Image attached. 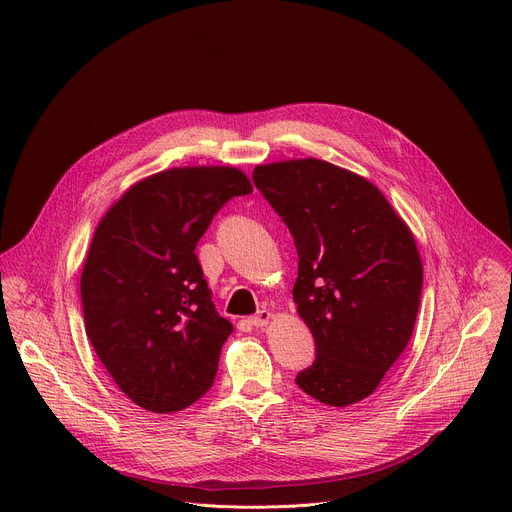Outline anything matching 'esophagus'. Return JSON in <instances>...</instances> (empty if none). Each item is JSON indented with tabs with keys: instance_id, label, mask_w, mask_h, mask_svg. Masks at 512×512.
I'll list each match as a JSON object with an SVG mask.
<instances>
[{
	"instance_id": "34e87169",
	"label": "esophagus",
	"mask_w": 512,
	"mask_h": 512,
	"mask_svg": "<svg viewBox=\"0 0 512 512\" xmlns=\"http://www.w3.org/2000/svg\"><path fill=\"white\" fill-rule=\"evenodd\" d=\"M271 312L269 310H259L255 316H251V324L253 326H257V328H261V326H265L269 320H271Z\"/></svg>"
}]
</instances>
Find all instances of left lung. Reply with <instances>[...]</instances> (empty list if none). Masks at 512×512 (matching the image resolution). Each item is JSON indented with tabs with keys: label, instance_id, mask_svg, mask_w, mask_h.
Returning <instances> with one entry per match:
<instances>
[{
	"label": "left lung",
	"instance_id": "left-lung-1",
	"mask_svg": "<svg viewBox=\"0 0 512 512\" xmlns=\"http://www.w3.org/2000/svg\"><path fill=\"white\" fill-rule=\"evenodd\" d=\"M300 257L294 302L316 358L298 387L346 407L369 397L405 350L421 300L423 267L409 227L383 192L322 160L253 170Z\"/></svg>",
	"mask_w": 512,
	"mask_h": 512
}]
</instances>
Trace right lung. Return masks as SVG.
I'll list each match as a JSON object with an SVG mask.
<instances>
[{"instance_id":"add662e5","label":"right lung","mask_w":512,"mask_h":512,"mask_svg":"<svg viewBox=\"0 0 512 512\" xmlns=\"http://www.w3.org/2000/svg\"><path fill=\"white\" fill-rule=\"evenodd\" d=\"M251 192L237 168H172L101 218L81 275L85 328L135 405L174 413L212 387L233 326L216 314L194 249L214 214Z\"/></svg>"}]
</instances>
